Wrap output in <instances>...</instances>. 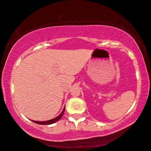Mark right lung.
<instances>
[{
  "mask_svg": "<svg viewBox=\"0 0 151 151\" xmlns=\"http://www.w3.org/2000/svg\"><path fill=\"white\" fill-rule=\"evenodd\" d=\"M64 110H65V107H64L63 109V111L62 113L59 115L58 116H57L56 118H55L52 119H50V120H47V121H45V122H38V121H33L32 120L33 122L38 124H42V125H49V124H54L55 122H56L57 121H58L59 119H60V118H62V116H63L64 114Z\"/></svg>",
  "mask_w": 151,
  "mask_h": 151,
  "instance_id": "right-lung-1",
  "label": "right lung"
}]
</instances>
